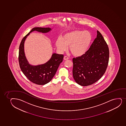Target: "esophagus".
I'll use <instances>...</instances> for the list:
<instances>
[{"mask_svg": "<svg viewBox=\"0 0 126 126\" xmlns=\"http://www.w3.org/2000/svg\"><path fill=\"white\" fill-rule=\"evenodd\" d=\"M68 59V57L66 56L64 57V60H67Z\"/></svg>", "mask_w": 126, "mask_h": 126, "instance_id": "esophagus-1", "label": "esophagus"}]
</instances>
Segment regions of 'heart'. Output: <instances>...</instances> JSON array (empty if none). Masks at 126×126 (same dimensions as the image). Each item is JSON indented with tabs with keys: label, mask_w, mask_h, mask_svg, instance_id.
Segmentation results:
<instances>
[{
	"label": "heart",
	"mask_w": 126,
	"mask_h": 126,
	"mask_svg": "<svg viewBox=\"0 0 126 126\" xmlns=\"http://www.w3.org/2000/svg\"><path fill=\"white\" fill-rule=\"evenodd\" d=\"M92 41V36L88 31L74 30L64 34L57 39L55 45L60 52L69 49L75 56L80 57L88 51Z\"/></svg>",
	"instance_id": "obj_1"
}]
</instances>
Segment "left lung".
Wrapping results in <instances>:
<instances>
[{
	"label": "left lung",
	"instance_id": "obj_1",
	"mask_svg": "<svg viewBox=\"0 0 126 126\" xmlns=\"http://www.w3.org/2000/svg\"><path fill=\"white\" fill-rule=\"evenodd\" d=\"M109 55L108 46L97 31V37L87 52L73 59V76L76 82L82 86H87L100 79L108 65Z\"/></svg>",
	"mask_w": 126,
	"mask_h": 126
}]
</instances>
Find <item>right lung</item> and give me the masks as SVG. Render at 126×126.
Returning <instances> with one entry per match:
<instances>
[{"label": "right lung", "instance_id": "add662e5", "mask_svg": "<svg viewBox=\"0 0 126 126\" xmlns=\"http://www.w3.org/2000/svg\"><path fill=\"white\" fill-rule=\"evenodd\" d=\"M52 29L49 27L33 28L22 39L19 46L18 59L21 70L30 81L38 85H45L52 79L60 64L62 62L64 55L54 53L50 59L46 63L38 65H32L29 63L25 55V41L30 33L33 32L47 33Z\"/></svg>", "mask_w": 126, "mask_h": 126}]
</instances>
